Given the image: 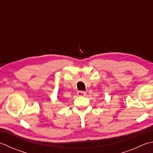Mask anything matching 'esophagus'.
Wrapping results in <instances>:
<instances>
[{"label": "esophagus", "instance_id": "1", "mask_svg": "<svg viewBox=\"0 0 153 153\" xmlns=\"http://www.w3.org/2000/svg\"><path fill=\"white\" fill-rule=\"evenodd\" d=\"M77 95H78V96H81V97L85 96V95H86V92L83 91H77Z\"/></svg>", "mask_w": 153, "mask_h": 153}]
</instances>
